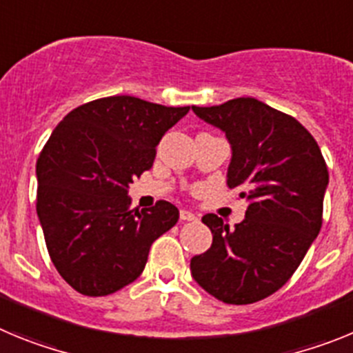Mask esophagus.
Masks as SVG:
<instances>
[{
    "mask_svg": "<svg viewBox=\"0 0 353 353\" xmlns=\"http://www.w3.org/2000/svg\"><path fill=\"white\" fill-rule=\"evenodd\" d=\"M180 219L182 221H198V215L192 214L191 210H185V208H183V210H180Z\"/></svg>",
    "mask_w": 353,
    "mask_h": 353,
    "instance_id": "esophagus-1",
    "label": "esophagus"
}]
</instances>
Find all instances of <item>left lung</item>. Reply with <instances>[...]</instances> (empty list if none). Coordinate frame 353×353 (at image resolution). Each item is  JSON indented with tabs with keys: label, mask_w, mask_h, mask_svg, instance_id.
Instances as JSON below:
<instances>
[{
	"label": "left lung",
	"mask_w": 353,
	"mask_h": 353,
	"mask_svg": "<svg viewBox=\"0 0 353 353\" xmlns=\"http://www.w3.org/2000/svg\"><path fill=\"white\" fill-rule=\"evenodd\" d=\"M192 111L226 134V183L239 189L248 210L235 230L215 214L203 215L212 245L192 258L191 274L217 301L252 304L288 281L320 233L327 164L295 118L252 97Z\"/></svg>",
	"instance_id": "obj_1"
}]
</instances>
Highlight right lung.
Segmentation results:
<instances>
[{"label": "right lung", "instance_id": "1", "mask_svg": "<svg viewBox=\"0 0 353 353\" xmlns=\"http://www.w3.org/2000/svg\"><path fill=\"white\" fill-rule=\"evenodd\" d=\"M187 113L114 95L79 105L52 130L37 161V215L56 270L76 292L102 297L136 281L150 245L176 224L170 201L130 210L129 185Z\"/></svg>", "mask_w": 353, "mask_h": 353}]
</instances>
